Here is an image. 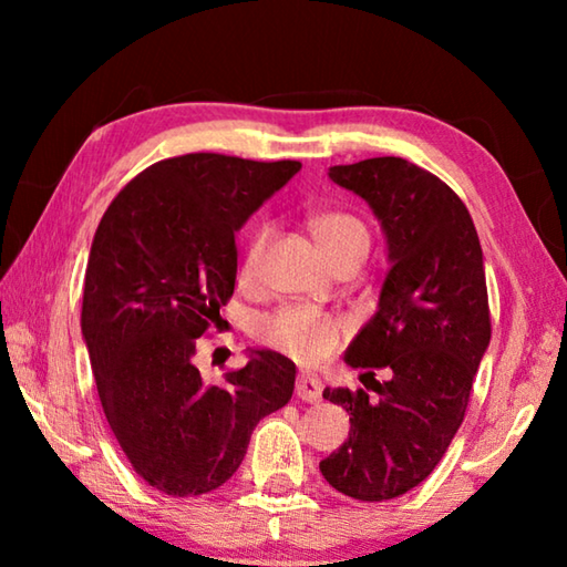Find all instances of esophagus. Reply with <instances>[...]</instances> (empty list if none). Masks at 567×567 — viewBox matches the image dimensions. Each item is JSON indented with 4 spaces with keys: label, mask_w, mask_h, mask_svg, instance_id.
<instances>
[{
    "label": "esophagus",
    "mask_w": 567,
    "mask_h": 567,
    "mask_svg": "<svg viewBox=\"0 0 567 567\" xmlns=\"http://www.w3.org/2000/svg\"><path fill=\"white\" fill-rule=\"evenodd\" d=\"M295 392H297V398L305 400V402H318L322 398V382H320V378L305 375V372H302V375L297 378Z\"/></svg>",
    "instance_id": "obj_1"
}]
</instances>
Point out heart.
<instances>
[{
  "label": "heart",
  "instance_id": "1",
  "mask_svg": "<svg viewBox=\"0 0 567 567\" xmlns=\"http://www.w3.org/2000/svg\"><path fill=\"white\" fill-rule=\"evenodd\" d=\"M310 229L328 262H338L348 255H368L370 233L360 217L350 213H318L310 217ZM267 243V227H260L247 247L245 275H252L260 265ZM342 334V324L328 315L307 307H282L260 322V340L300 362H318L334 350Z\"/></svg>",
  "mask_w": 567,
  "mask_h": 567
}]
</instances>
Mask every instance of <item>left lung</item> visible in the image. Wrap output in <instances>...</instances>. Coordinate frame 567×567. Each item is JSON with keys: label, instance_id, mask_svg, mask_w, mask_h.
I'll use <instances>...</instances> for the list:
<instances>
[{"label": "left lung", "instance_id": "1", "mask_svg": "<svg viewBox=\"0 0 567 567\" xmlns=\"http://www.w3.org/2000/svg\"><path fill=\"white\" fill-rule=\"evenodd\" d=\"M328 177L370 205L390 270L375 315L344 350L378 398L324 388L322 398L350 415V435L320 473L354 501H392L433 473L465 417L491 344L483 247L455 192L408 159L334 165ZM375 369L391 380L378 383Z\"/></svg>", "mask_w": 567, "mask_h": 567}]
</instances>
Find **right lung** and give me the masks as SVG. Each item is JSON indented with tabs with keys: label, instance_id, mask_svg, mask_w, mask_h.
<instances>
[{
	"label": "right lung",
	"instance_id": "add662e5",
	"mask_svg": "<svg viewBox=\"0 0 567 567\" xmlns=\"http://www.w3.org/2000/svg\"><path fill=\"white\" fill-rule=\"evenodd\" d=\"M300 169L213 152L162 159L112 199L94 233L82 338L114 437L162 493L227 483L257 422L292 398L295 362L280 352L249 350L217 385L192 358L235 292V233Z\"/></svg>",
	"mask_w": 567,
	"mask_h": 567
}]
</instances>
